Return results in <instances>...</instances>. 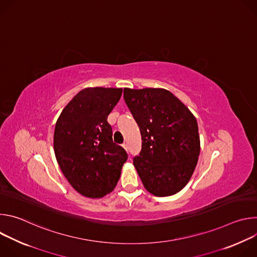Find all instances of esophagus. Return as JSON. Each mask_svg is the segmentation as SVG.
I'll use <instances>...</instances> for the list:
<instances>
[{
  "instance_id": "1",
  "label": "esophagus",
  "mask_w": 257,
  "mask_h": 257,
  "mask_svg": "<svg viewBox=\"0 0 257 257\" xmlns=\"http://www.w3.org/2000/svg\"><path fill=\"white\" fill-rule=\"evenodd\" d=\"M122 146H123L124 150H125L126 152H128V145H127V143H123V144H122Z\"/></svg>"
}]
</instances>
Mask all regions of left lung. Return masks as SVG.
I'll use <instances>...</instances> for the list:
<instances>
[{
  "label": "left lung",
  "instance_id": "8db88e82",
  "mask_svg": "<svg viewBox=\"0 0 257 257\" xmlns=\"http://www.w3.org/2000/svg\"><path fill=\"white\" fill-rule=\"evenodd\" d=\"M124 99L137 122L142 149L133 165L144 188L171 196L184 188L198 162V125L189 108L164 88H124Z\"/></svg>",
  "mask_w": 257,
  "mask_h": 257
}]
</instances>
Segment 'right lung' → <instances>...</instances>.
Wrapping results in <instances>:
<instances>
[{
  "mask_svg": "<svg viewBox=\"0 0 257 257\" xmlns=\"http://www.w3.org/2000/svg\"><path fill=\"white\" fill-rule=\"evenodd\" d=\"M122 88L86 87L63 108L54 132V151L60 169L79 194L100 198L111 193L128 156L113 141L107 116Z\"/></svg>",
  "mask_w": 257,
  "mask_h": 257,
  "instance_id": "1",
  "label": "right lung"
}]
</instances>
